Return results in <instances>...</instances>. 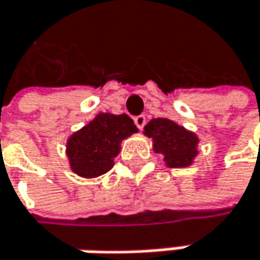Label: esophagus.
Returning a JSON list of instances; mask_svg holds the SVG:
<instances>
[{"label": "esophagus", "mask_w": 260, "mask_h": 260, "mask_svg": "<svg viewBox=\"0 0 260 260\" xmlns=\"http://www.w3.org/2000/svg\"><path fill=\"white\" fill-rule=\"evenodd\" d=\"M135 124H136V127H138L139 130H142L144 125L146 124L145 115H138V116H135Z\"/></svg>", "instance_id": "34e87169"}]
</instances>
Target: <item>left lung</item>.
Wrapping results in <instances>:
<instances>
[{
  "label": "left lung",
  "mask_w": 260,
  "mask_h": 260,
  "mask_svg": "<svg viewBox=\"0 0 260 260\" xmlns=\"http://www.w3.org/2000/svg\"><path fill=\"white\" fill-rule=\"evenodd\" d=\"M145 135L152 138L154 151L163 155L169 168H187L198 155V136L168 118L151 119Z\"/></svg>",
  "instance_id": "8db88e82"
}]
</instances>
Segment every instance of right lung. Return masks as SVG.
Instances as JSON below:
<instances>
[{"label":"right lung","mask_w":260,"mask_h":260,"mask_svg":"<svg viewBox=\"0 0 260 260\" xmlns=\"http://www.w3.org/2000/svg\"><path fill=\"white\" fill-rule=\"evenodd\" d=\"M138 127L128 115L99 114L67 141V157L75 174L95 178L114 166L122 139L136 133Z\"/></svg>","instance_id":"obj_1"}]
</instances>
